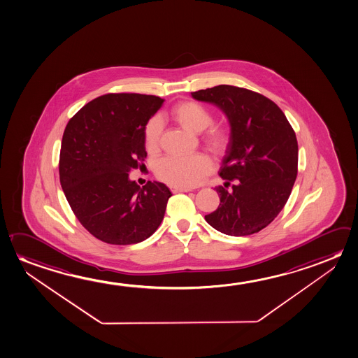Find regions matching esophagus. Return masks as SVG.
<instances>
[{
    "instance_id": "34e87169",
    "label": "esophagus",
    "mask_w": 358,
    "mask_h": 358,
    "mask_svg": "<svg viewBox=\"0 0 358 358\" xmlns=\"http://www.w3.org/2000/svg\"><path fill=\"white\" fill-rule=\"evenodd\" d=\"M171 193H187V192H192V189L189 187H171Z\"/></svg>"
}]
</instances>
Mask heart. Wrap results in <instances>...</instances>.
Listing matches in <instances>:
<instances>
[{
    "instance_id": "heart-1",
    "label": "heart",
    "mask_w": 358,
    "mask_h": 358,
    "mask_svg": "<svg viewBox=\"0 0 358 358\" xmlns=\"http://www.w3.org/2000/svg\"><path fill=\"white\" fill-rule=\"evenodd\" d=\"M171 120L182 125L187 131H204L210 127L205 134V142L213 152L222 154L229 143V131L224 125L212 124L210 110L203 104L194 101L178 103L169 112ZM160 123L157 118L148 120L143 131L144 145L149 153H154L159 148ZM213 168L210 158L205 154L196 153L185 157H166L160 160L155 168V174L162 182L168 185L179 187H195L201 182L205 176L210 173Z\"/></svg>"
}]
</instances>
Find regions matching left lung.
Listing matches in <instances>:
<instances>
[{"instance_id": "obj_1", "label": "left lung", "mask_w": 358, "mask_h": 358, "mask_svg": "<svg viewBox=\"0 0 358 358\" xmlns=\"http://www.w3.org/2000/svg\"><path fill=\"white\" fill-rule=\"evenodd\" d=\"M192 96L222 109L231 128L219 171L225 187H216L220 204L205 220L231 236L259 233L284 209L295 184V131L278 104L260 93L220 85Z\"/></svg>"}]
</instances>
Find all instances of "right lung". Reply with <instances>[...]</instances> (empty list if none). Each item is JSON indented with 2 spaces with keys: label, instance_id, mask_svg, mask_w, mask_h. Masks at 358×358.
<instances>
[{
  "label": "right lung",
  "instance_id": "1",
  "mask_svg": "<svg viewBox=\"0 0 358 358\" xmlns=\"http://www.w3.org/2000/svg\"><path fill=\"white\" fill-rule=\"evenodd\" d=\"M164 99L108 93L74 114L64 129L59 180L69 206L94 238L112 245L141 243L164 217L171 190L141 187L129 173L147 158L143 131Z\"/></svg>",
  "mask_w": 358,
  "mask_h": 358
}]
</instances>
